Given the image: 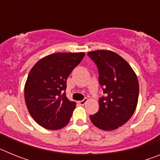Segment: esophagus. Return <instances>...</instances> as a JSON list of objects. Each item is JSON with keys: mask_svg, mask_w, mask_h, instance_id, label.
I'll use <instances>...</instances> for the list:
<instances>
[{"mask_svg": "<svg viewBox=\"0 0 160 160\" xmlns=\"http://www.w3.org/2000/svg\"><path fill=\"white\" fill-rule=\"evenodd\" d=\"M87 101H88V99H87V98H84V99H83V100H82V101H79V102H78L79 105L83 106V105H84V104H86V102H87Z\"/></svg>", "mask_w": 160, "mask_h": 160, "instance_id": "esophagus-1", "label": "esophagus"}]
</instances>
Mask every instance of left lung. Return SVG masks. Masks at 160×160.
Returning <instances> with one entry per match:
<instances>
[{
	"label": "left lung",
	"mask_w": 160,
	"mask_h": 160,
	"mask_svg": "<svg viewBox=\"0 0 160 160\" xmlns=\"http://www.w3.org/2000/svg\"><path fill=\"white\" fill-rule=\"evenodd\" d=\"M87 54L97 66L98 82L105 94L99 98L98 111L90 118L99 129H117L135 111L139 90L137 76L130 65L114 52L97 50Z\"/></svg>",
	"instance_id": "obj_1"
}]
</instances>
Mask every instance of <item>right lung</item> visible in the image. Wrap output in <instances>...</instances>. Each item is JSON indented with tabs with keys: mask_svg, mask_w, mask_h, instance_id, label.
Segmentation results:
<instances>
[{
	"mask_svg": "<svg viewBox=\"0 0 160 160\" xmlns=\"http://www.w3.org/2000/svg\"><path fill=\"white\" fill-rule=\"evenodd\" d=\"M84 56V53H53L31 69L25 85V99L29 114L40 126L58 130L67 125L76 102L66 97V80Z\"/></svg>",
	"mask_w": 160,
	"mask_h": 160,
	"instance_id": "add662e5",
	"label": "right lung"
}]
</instances>
